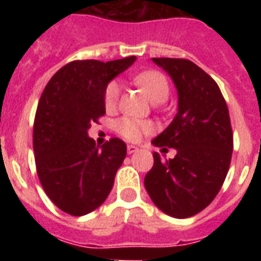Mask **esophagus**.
<instances>
[{
	"label": "esophagus",
	"mask_w": 261,
	"mask_h": 261,
	"mask_svg": "<svg viewBox=\"0 0 261 261\" xmlns=\"http://www.w3.org/2000/svg\"><path fill=\"white\" fill-rule=\"evenodd\" d=\"M137 151H138V147L134 146V145H128L127 146V153L128 154H133V153H137Z\"/></svg>",
	"instance_id": "34e87169"
}]
</instances>
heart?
<instances>
[{
    "instance_id": "b5f03b06",
    "label": "heart",
    "mask_w": 261,
    "mask_h": 261,
    "mask_svg": "<svg viewBox=\"0 0 261 261\" xmlns=\"http://www.w3.org/2000/svg\"><path fill=\"white\" fill-rule=\"evenodd\" d=\"M135 84L145 92L147 98L153 102H163L169 96V83L167 77L157 70H147L135 75ZM120 96V84L111 81L104 90V102L107 110H112ZM115 128L127 141H138L143 134H149L153 126L146 120L123 116L115 123Z\"/></svg>"
}]
</instances>
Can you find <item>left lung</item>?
<instances>
[{
    "mask_svg": "<svg viewBox=\"0 0 261 261\" xmlns=\"http://www.w3.org/2000/svg\"><path fill=\"white\" fill-rule=\"evenodd\" d=\"M173 80L177 114L151 143L174 147V159H160L145 176L155 206L174 218H188L210 204L221 190L233 153V131L226 101L206 71L188 59L153 58Z\"/></svg>",
    "mask_w": 261,
    "mask_h": 261,
    "instance_id": "obj_1",
    "label": "left lung"
}]
</instances>
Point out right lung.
Segmentation results:
<instances>
[{
    "label": "right lung",
    "mask_w": 261,
    "mask_h": 261,
    "mask_svg": "<svg viewBox=\"0 0 261 261\" xmlns=\"http://www.w3.org/2000/svg\"><path fill=\"white\" fill-rule=\"evenodd\" d=\"M135 59L73 61L51 77L40 96L34 123L36 171L47 196L67 214L81 217L101 206L126 159L122 139L98 147L88 128L106 114L108 83Z\"/></svg>",
    "instance_id": "1"
}]
</instances>
